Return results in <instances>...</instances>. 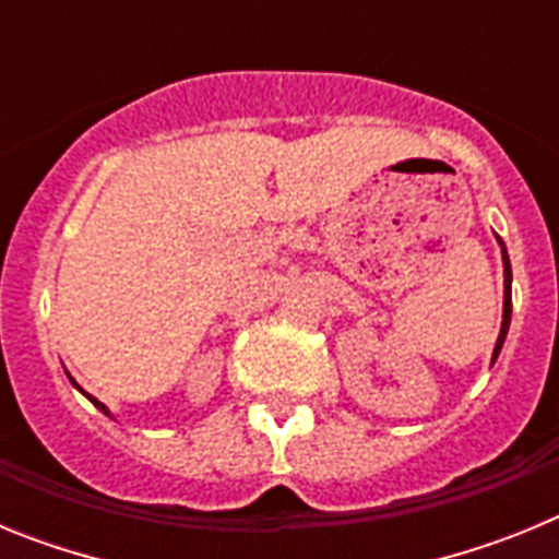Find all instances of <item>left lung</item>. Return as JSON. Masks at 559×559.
<instances>
[{
    "mask_svg": "<svg viewBox=\"0 0 559 559\" xmlns=\"http://www.w3.org/2000/svg\"><path fill=\"white\" fill-rule=\"evenodd\" d=\"M510 316H512V269H510V257H507V249H503V324L501 335H498L496 353H492V360L501 353V344L507 338V330H510Z\"/></svg>",
    "mask_w": 559,
    "mask_h": 559,
    "instance_id": "obj_1",
    "label": "left lung"
}]
</instances>
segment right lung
I'll return each mask as SVG.
<instances>
[{"label":"right lung","mask_w":559,"mask_h":559,"mask_svg":"<svg viewBox=\"0 0 559 559\" xmlns=\"http://www.w3.org/2000/svg\"><path fill=\"white\" fill-rule=\"evenodd\" d=\"M86 397H88V400H92V403H95V406H97V408H100V412H103V414H108V412H106V406H103L100 400H95V397H92V394H86Z\"/></svg>","instance_id":"add662e5"}]
</instances>
